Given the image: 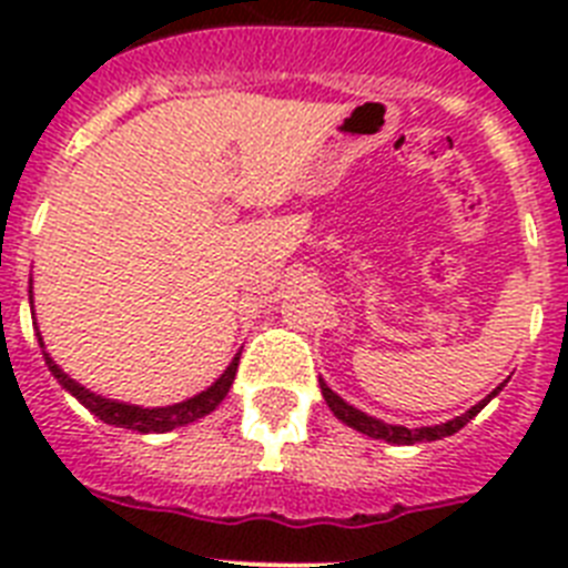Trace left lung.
<instances>
[{"label": "left lung", "instance_id": "1", "mask_svg": "<svg viewBox=\"0 0 568 568\" xmlns=\"http://www.w3.org/2000/svg\"><path fill=\"white\" fill-rule=\"evenodd\" d=\"M504 386V384H500ZM500 386L495 389L491 395H486L480 404H475L469 409V413L458 415V418L446 420V424H435V426H415V429H409V426H395V424H384V420L373 418V415L361 413V409H355V406L346 404L344 398H338V395L329 389L324 381H321V395H324V400H327V406L333 409V415L338 420H344L346 426H353V429H358V433L369 435V438H378V440H386V444H400V446H409V444H426V440H440L446 438V435H455L458 429H464L466 424H469L475 415L484 409L486 404H489L495 395L500 393Z\"/></svg>", "mask_w": 568, "mask_h": 568}]
</instances>
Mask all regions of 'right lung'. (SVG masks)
<instances>
[{"instance_id": "1", "label": "right lung", "mask_w": 568, "mask_h": 568, "mask_svg": "<svg viewBox=\"0 0 568 568\" xmlns=\"http://www.w3.org/2000/svg\"><path fill=\"white\" fill-rule=\"evenodd\" d=\"M39 346H42V355H44V364L48 369L53 373V378L68 389L73 398H79V404L88 406L90 413L97 415L99 420L110 426H124V429H133V433H170L175 426H184V424H193V420L204 418L215 409V406L222 404L224 395L230 393V386L235 381V369H239V358L241 353L230 361V366L222 373V378L215 381L213 386H207L204 393L193 395V398L182 400V404H173V406H153V409H144V406H133V404H119V400H110L102 398V395L90 393L84 389L82 384L70 378L68 373L59 369V364L44 353V344H42V335H39Z\"/></svg>"}]
</instances>
